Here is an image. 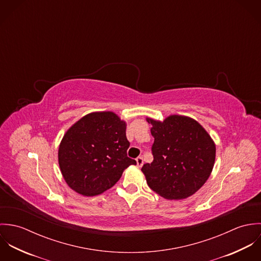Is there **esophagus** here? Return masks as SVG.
I'll return each mask as SVG.
<instances>
[{"instance_id": "1", "label": "esophagus", "mask_w": 261, "mask_h": 261, "mask_svg": "<svg viewBox=\"0 0 261 261\" xmlns=\"http://www.w3.org/2000/svg\"><path fill=\"white\" fill-rule=\"evenodd\" d=\"M136 161H137V166H138V167H142V166H143V164H144V159H143V156H138Z\"/></svg>"}]
</instances>
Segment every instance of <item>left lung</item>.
<instances>
[{"label": "left lung", "instance_id": "8db88e82", "mask_svg": "<svg viewBox=\"0 0 261 261\" xmlns=\"http://www.w3.org/2000/svg\"><path fill=\"white\" fill-rule=\"evenodd\" d=\"M154 138L153 161L142 168L149 188L169 200L195 194L208 180L215 163L216 147L195 119L170 115L164 121L147 118Z\"/></svg>", "mask_w": 261, "mask_h": 261}]
</instances>
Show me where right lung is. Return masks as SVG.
I'll use <instances>...</instances> for the list:
<instances>
[{
  "label": "right lung",
  "instance_id": "obj_1",
  "mask_svg": "<svg viewBox=\"0 0 261 261\" xmlns=\"http://www.w3.org/2000/svg\"><path fill=\"white\" fill-rule=\"evenodd\" d=\"M126 123L114 112H91L66 132L59 149L62 176L75 192L95 196L112 188L137 162L127 156Z\"/></svg>",
  "mask_w": 261,
  "mask_h": 261
}]
</instances>
